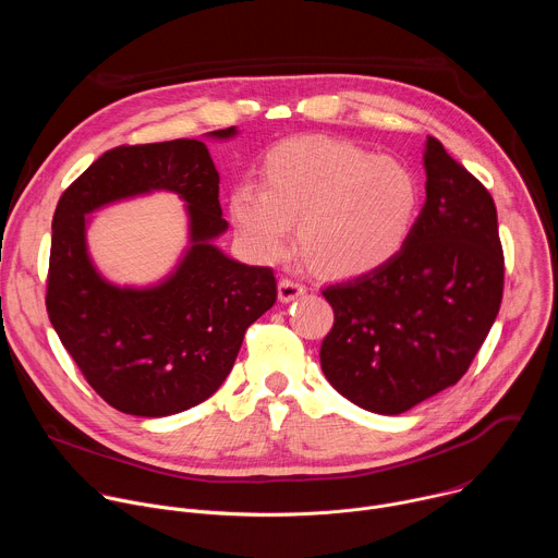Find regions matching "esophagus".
Listing matches in <instances>:
<instances>
[{
  "mask_svg": "<svg viewBox=\"0 0 558 558\" xmlns=\"http://www.w3.org/2000/svg\"><path fill=\"white\" fill-rule=\"evenodd\" d=\"M304 287L300 284V282H295V280H289V278H282L280 282H278V300L280 302H293L295 298H300V295H304Z\"/></svg>",
  "mask_w": 558,
  "mask_h": 558,
  "instance_id": "34e87169",
  "label": "esophagus"
}]
</instances>
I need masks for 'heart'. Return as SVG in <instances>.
<instances>
[{"instance_id": "obj_1", "label": "heart", "mask_w": 558, "mask_h": 558, "mask_svg": "<svg viewBox=\"0 0 558 558\" xmlns=\"http://www.w3.org/2000/svg\"><path fill=\"white\" fill-rule=\"evenodd\" d=\"M263 185L235 183L229 216L250 254L274 263L289 254L293 225L313 269L336 278L377 269L411 238L422 190L413 170L349 141L295 136L260 163Z\"/></svg>"}]
</instances>
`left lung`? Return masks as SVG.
<instances>
[{"label":"left lung","instance_id":"8db88e82","mask_svg":"<svg viewBox=\"0 0 558 558\" xmlns=\"http://www.w3.org/2000/svg\"><path fill=\"white\" fill-rule=\"evenodd\" d=\"M426 203L390 260L323 293L336 323L320 349L355 407L400 415L457 384L497 320L504 252L488 190L428 136Z\"/></svg>","mask_w":558,"mask_h":558}]
</instances>
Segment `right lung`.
<instances>
[{
  "mask_svg": "<svg viewBox=\"0 0 558 558\" xmlns=\"http://www.w3.org/2000/svg\"><path fill=\"white\" fill-rule=\"evenodd\" d=\"M235 128L207 132L229 141ZM220 177L198 138L106 151L59 198L52 218L46 308L88 384L121 413L168 417L211 397L229 375L245 331L276 302L269 267L216 247L227 231ZM154 191L186 203L189 247L158 283L117 286L87 250L90 213Z\"/></svg>",
  "mask_w": 558,
  "mask_h": 558,
  "instance_id": "obj_1",
  "label": "right lung"
}]
</instances>
